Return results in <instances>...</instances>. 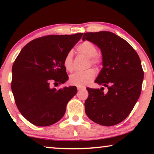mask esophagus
Wrapping results in <instances>:
<instances>
[{"label":"esophagus","mask_w":154,"mask_h":154,"mask_svg":"<svg viewBox=\"0 0 154 154\" xmlns=\"http://www.w3.org/2000/svg\"><path fill=\"white\" fill-rule=\"evenodd\" d=\"M83 89H85V87H77L78 90H82Z\"/></svg>","instance_id":"esophagus-1"}]
</instances>
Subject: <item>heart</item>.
Returning a JSON list of instances; mask_svg holds the SVG:
<instances>
[{
	"instance_id": "obj_1",
	"label": "heart",
	"mask_w": 154,
	"mask_h": 154,
	"mask_svg": "<svg viewBox=\"0 0 154 154\" xmlns=\"http://www.w3.org/2000/svg\"><path fill=\"white\" fill-rule=\"evenodd\" d=\"M79 53L90 58L91 64L99 66L102 63V58L97 54V48L92 42L85 41L78 45L77 48ZM63 64L66 71L71 72L73 69L72 66V52L70 51L66 54L63 60ZM96 75L95 69H90L85 71L77 72L71 75L69 82L71 84L78 87H83L89 84L94 79Z\"/></svg>"
}]
</instances>
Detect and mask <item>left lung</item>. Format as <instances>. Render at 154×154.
Instances as JSON below:
<instances>
[{
  "instance_id": "8db88e82",
  "label": "left lung",
  "mask_w": 154,
  "mask_h": 154,
  "mask_svg": "<svg viewBox=\"0 0 154 154\" xmlns=\"http://www.w3.org/2000/svg\"><path fill=\"white\" fill-rule=\"evenodd\" d=\"M82 39L100 49L103 67L95 82L108 89L104 93L103 87L87 88L85 113L96 124L114 126L129 116L139 98L144 77L141 62L132 47L113 32H85Z\"/></svg>"
}]
</instances>
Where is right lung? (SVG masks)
Segmentation results:
<instances>
[{
	"label": "right lung",
	"mask_w": 154,
	"mask_h": 154,
	"mask_svg": "<svg viewBox=\"0 0 154 154\" xmlns=\"http://www.w3.org/2000/svg\"><path fill=\"white\" fill-rule=\"evenodd\" d=\"M83 33L48 35L26 45L12 67L11 90L21 114L37 126L56 123L64 116L66 105L77 94L75 86L56 90L49 83L66 82L64 56Z\"/></svg>",
	"instance_id": "add662e5"
}]
</instances>
